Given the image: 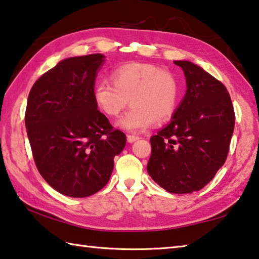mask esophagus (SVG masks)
<instances>
[{
  "mask_svg": "<svg viewBox=\"0 0 259 259\" xmlns=\"http://www.w3.org/2000/svg\"><path fill=\"white\" fill-rule=\"evenodd\" d=\"M126 139H128L129 143H134V142H136V140H138L139 137H138V136H135V135H128Z\"/></svg>",
  "mask_w": 259,
  "mask_h": 259,
  "instance_id": "34e87169",
  "label": "esophagus"
}]
</instances>
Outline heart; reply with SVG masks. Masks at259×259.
Instances as JSON below:
<instances>
[{"instance_id":"b5f03b06","label":"heart","mask_w":259,"mask_h":259,"mask_svg":"<svg viewBox=\"0 0 259 259\" xmlns=\"http://www.w3.org/2000/svg\"><path fill=\"white\" fill-rule=\"evenodd\" d=\"M112 83L95 84L94 99L105 115L115 117L129 103L133 107L119 124L129 131H143L153 121L163 122L175 113L179 100V82L175 74L155 65L130 63L112 72Z\"/></svg>"}]
</instances>
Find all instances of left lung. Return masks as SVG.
<instances>
[{"label": "left lung", "mask_w": 259, "mask_h": 259, "mask_svg": "<svg viewBox=\"0 0 259 259\" xmlns=\"http://www.w3.org/2000/svg\"><path fill=\"white\" fill-rule=\"evenodd\" d=\"M187 90L170 123L151 137L147 171L169 193L200 191L229 154L235 114L221 81L191 61L177 60Z\"/></svg>", "instance_id": "obj_1"}]
</instances>
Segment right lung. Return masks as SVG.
<instances>
[{"label": "right lung", "instance_id": "add662e5", "mask_svg": "<svg viewBox=\"0 0 259 259\" xmlns=\"http://www.w3.org/2000/svg\"><path fill=\"white\" fill-rule=\"evenodd\" d=\"M104 56L72 57L43 74L25 113L30 148L45 181L61 194L85 198L106 185L126 143L97 109L94 88Z\"/></svg>", "mask_w": 259, "mask_h": 259}]
</instances>
